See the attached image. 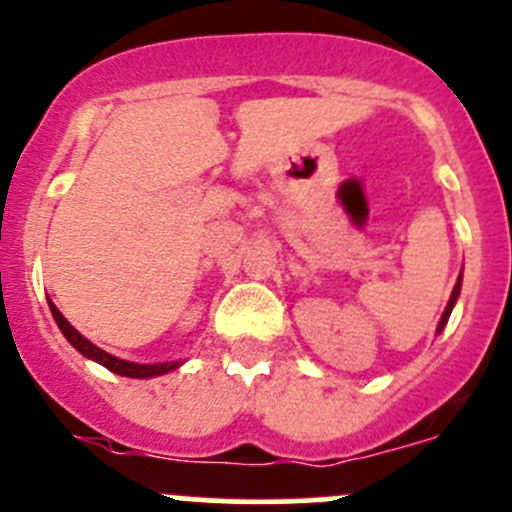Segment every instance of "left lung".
Segmentation results:
<instances>
[{
    "label": "left lung",
    "mask_w": 512,
    "mask_h": 512,
    "mask_svg": "<svg viewBox=\"0 0 512 512\" xmlns=\"http://www.w3.org/2000/svg\"><path fill=\"white\" fill-rule=\"evenodd\" d=\"M461 279H464V274H459V279H456V284H454V292H451V297H449V304H446L444 314H441V319H439V324H437V336H439L441 331H444L446 321H449L451 311H454V306H456V299H459V294H461Z\"/></svg>",
    "instance_id": "1"
}]
</instances>
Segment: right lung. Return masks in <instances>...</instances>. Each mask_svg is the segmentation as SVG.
Wrapping results in <instances>:
<instances>
[{"label": "right lung", "mask_w": 512, "mask_h": 512, "mask_svg": "<svg viewBox=\"0 0 512 512\" xmlns=\"http://www.w3.org/2000/svg\"><path fill=\"white\" fill-rule=\"evenodd\" d=\"M48 309H51L58 328H61V333L68 338V343H71L75 351H78L80 355H85V358L95 360V363H100L102 368L122 375V378H137V380L159 378V375H166V373H171V370H176L184 365V360H166V363H132V360L117 358V355H110L107 351H102V348L95 346L93 341H88V338H85L80 331H75V328L68 324L66 316L56 309V304H53L51 299H48Z\"/></svg>", "instance_id": "add662e5"}]
</instances>
